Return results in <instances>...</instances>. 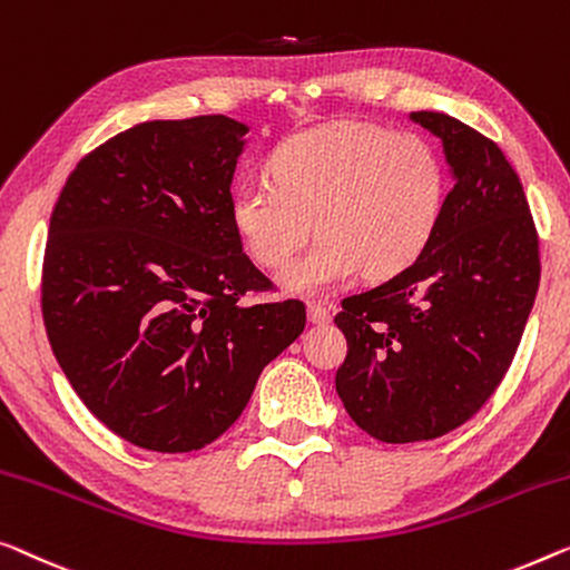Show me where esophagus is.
Masks as SVG:
<instances>
[{"label": "esophagus", "instance_id": "34e87169", "mask_svg": "<svg viewBox=\"0 0 570 570\" xmlns=\"http://www.w3.org/2000/svg\"><path fill=\"white\" fill-rule=\"evenodd\" d=\"M307 317L309 322H314V325H325V322L333 320V312H330V307H325L322 302H309Z\"/></svg>", "mask_w": 570, "mask_h": 570}]
</instances>
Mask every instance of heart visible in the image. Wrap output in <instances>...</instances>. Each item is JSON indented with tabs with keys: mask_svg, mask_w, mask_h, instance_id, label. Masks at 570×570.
<instances>
[{
	"mask_svg": "<svg viewBox=\"0 0 570 570\" xmlns=\"http://www.w3.org/2000/svg\"><path fill=\"white\" fill-rule=\"evenodd\" d=\"M267 181H245L230 219L256 266L282 271L320 230L322 243L282 276L294 294L351 284L363 271L394 278L417 263L445 209L440 153L412 132L333 122L288 135L268 158Z\"/></svg>",
	"mask_w": 570,
	"mask_h": 570,
	"instance_id": "b5f03b06",
	"label": "heart"
}]
</instances>
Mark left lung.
<instances>
[{
  "instance_id": "8db88e82",
  "label": "left lung",
  "mask_w": 570,
  "mask_h": 570,
  "mask_svg": "<svg viewBox=\"0 0 570 570\" xmlns=\"http://www.w3.org/2000/svg\"><path fill=\"white\" fill-rule=\"evenodd\" d=\"M443 140L453 171L424 256L343 299L347 340L335 389L381 443L461 428L502 384L540 284V248L522 181L502 148L443 112H412Z\"/></svg>"
}]
</instances>
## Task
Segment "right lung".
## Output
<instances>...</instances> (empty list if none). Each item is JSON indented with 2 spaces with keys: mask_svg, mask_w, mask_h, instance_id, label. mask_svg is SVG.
I'll return each instance as SVG.
<instances>
[{
  "mask_svg": "<svg viewBox=\"0 0 570 570\" xmlns=\"http://www.w3.org/2000/svg\"><path fill=\"white\" fill-rule=\"evenodd\" d=\"M245 132L225 115L135 125L76 164L50 215L40 304L58 366L156 453L223 435L307 322L299 299L243 304L274 286L230 219Z\"/></svg>",
  "mask_w": 570,
  "mask_h": 570,
  "instance_id": "obj_1",
  "label": "right lung"
}]
</instances>
